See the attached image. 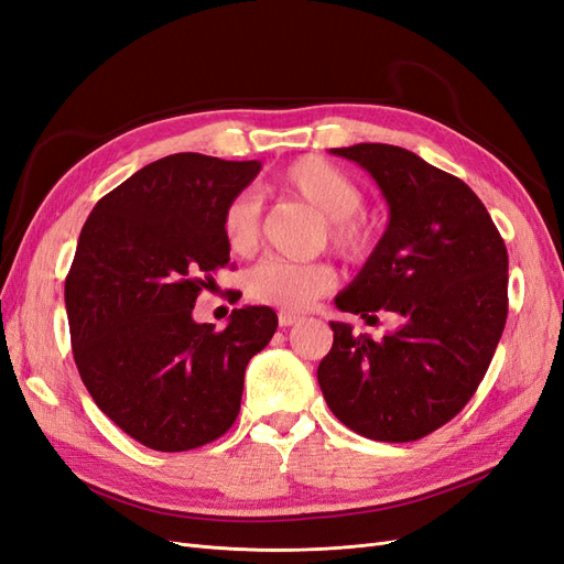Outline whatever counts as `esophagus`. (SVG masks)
Returning a JSON list of instances; mask_svg holds the SVG:
<instances>
[{"instance_id":"esophagus-1","label":"esophagus","mask_w":564,"mask_h":564,"mask_svg":"<svg viewBox=\"0 0 564 564\" xmlns=\"http://www.w3.org/2000/svg\"><path fill=\"white\" fill-rule=\"evenodd\" d=\"M278 322H280L282 329H286V327H294V324H299L301 317H299V315H292V313H280Z\"/></svg>"}]
</instances>
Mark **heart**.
Returning <instances> with one entry per match:
<instances>
[{
	"label": "heart",
	"mask_w": 564,
	"mask_h": 564,
	"mask_svg": "<svg viewBox=\"0 0 564 564\" xmlns=\"http://www.w3.org/2000/svg\"><path fill=\"white\" fill-rule=\"evenodd\" d=\"M275 191L299 199L313 214L324 218V235L329 247L350 261H367L377 251L379 235L371 220L360 212L365 191L346 172L322 158H301L284 166L275 176ZM220 230L230 253L247 259L261 242V207L256 197L242 193L232 197ZM336 284V270L324 263H292L268 259L247 275V294L251 301L272 308L301 313L327 296Z\"/></svg>",
	"instance_id": "1"
}]
</instances>
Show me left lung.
<instances>
[{
  "label": "left lung",
  "instance_id": "1",
  "mask_svg": "<svg viewBox=\"0 0 564 564\" xmlns=\"http://www.w3.org/2000/svg\"><path fill=\"white\" fill-rule=\"evenodd\" d=\"M379 183L390 220L336 308L369 324L402 317L373 340L332 322L317 381L334 416L379 442H414L452 421L485 379L508 317V251L470 187L386 143L332 148Z\"/></svg>",
  "mask_w": 564,
  "mask_h": 564
}]
</instances>
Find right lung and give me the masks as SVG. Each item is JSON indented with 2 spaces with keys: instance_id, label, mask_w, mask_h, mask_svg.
<instances>
[{
  "instance_id": "obj_1",
  "label": "right lung",
  "mask_w": 564,
  "mask_h": 564,
  "mask_svg": "<svg viewBox=\"0 0 564 564\" xmlns=\"http://www.w3.org/2000/svg\"><path fill=\"white\" fill-rule=\"evenodd\" d=\"M261 162L178 152L100 197L65 278L79 377L100 412L155 452L218 440L240 414L245 369L278 329L265 305L226 329L193 319L202 289L230 263L226 204Z\"/></svg>"
}]
</instances>
